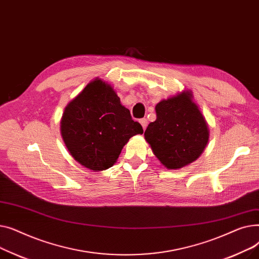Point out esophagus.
Returning <instances> with one entry per match:
<instances>
[{
  "label": "esophagus",
  "mask_w": 259,
  "mask_h": 259,
  "mask_svg": "<svg viewBox=\"0 0 259 259\" xmlns=\"http://www.w3.org/2000/svg\"><path fill=\"white\" fill-rule=\"evenodd\" d=\"M140 122H141V125H142L143 129L146 130V128H147V126H148V120H147V118H142V119H140Z\"/></svg>",
  "instance_id": "1"
}]
</instances>
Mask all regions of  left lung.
Masks as SVG:
<instances>
[{"mask_svg":"<svg viewBox=\"0 0 259 259\" xmlns=\"http://www.w3.org/2000/svg\"><path fill=\"white\" fill-rule=\"evenodd\" d=\"M191 91L160 101L156 119L148 125L145 140L168 169H180L196 160L209 141L208 124Z\"/></svg>","mask_w":259,"mask_h":259,"instance_id":"1","label":"left lung"}]
</instances>
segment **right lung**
<instances>
[{"label": "right lung", "instance_id": "obj_1", "mask_svg": "<svg viewBox=\"0 0 259 259\" xmlns=\"http://www.w3.org/2000/svg\"><path fill=\"white\" fill-rule=\"evenodd\" d=\"M143 132L113 88L99 78L67 105L61 121L68 151L81 166L93 171L112 167L129 139Z\"/></svg>", "mask_w": 259, "mask_h": 259}]
</instances>
